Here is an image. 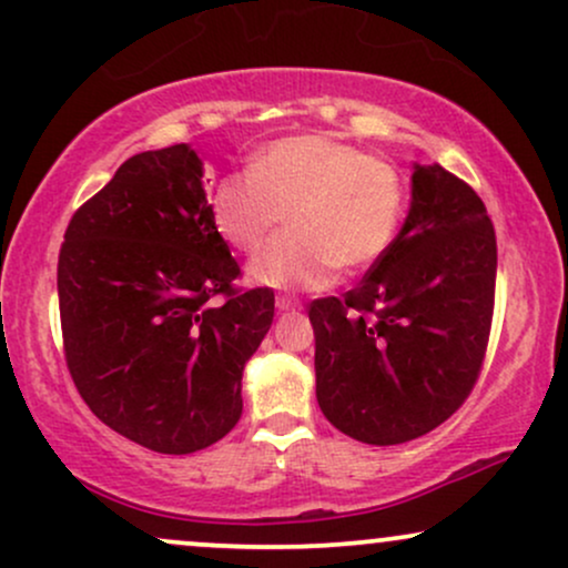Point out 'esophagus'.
Instances as JSON below:
<instances>
[{
  "mask_svg": "<svg viewBox=\"0 0 568 568\" xmlns=\"http://www.w3.org/2000/svg\"><path fill=\"white\" fill-rule=\"evenodd\" d=\"M275 306H277V312H293V310H298L302 304H298L296 298H291V296H277Z\"/></svg>",
  "mask_w": 568,
  "mask_h": 568,
  "instance_id": "34e87169",
  "label": "esophagus"
}]
</instances>
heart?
<instances>
[{"label":"heart","instance_id":"obj_1","mask_svg":"<svg viewBox=\"0 0 568 568\" xmlns=\"http://www.w3.org/2000/svg\"><path fill=\"white\" fill-rule=\"evenodd\" d=\"M405 209L407 182L394 163L325 134L272 142L211 201L219 235L245 254L288 219L293 232L248 264L264 288H325L338 266L365 270L386 254Z\"/></svg>","mask_w":568,"mask_h":568}]
</instances>
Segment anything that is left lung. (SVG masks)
I'll return each instance as SVG.
<instances>
[{
  "label": "left lung",
  "instance_id": "left-lung-1",
  "mask_svg": "<svg viewBox=\"0 0 568 568\" xmlns=\"http://www.w3.org/2000/svg\"><path fill=\"white\" fill-rule=\"evenodd\" d=\"M497 243L481 197L439 163H413L399 235L344 298H317V405L338 432L388 447L442 426L487 352Z\"/></svg>",
  "mask_w": 568,
  "mask_h": 568
}]
</instances>
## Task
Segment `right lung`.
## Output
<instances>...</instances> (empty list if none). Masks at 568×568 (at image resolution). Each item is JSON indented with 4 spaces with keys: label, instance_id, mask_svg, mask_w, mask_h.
I'll use <instances>...</instances> for the list:
<instances>
[{
    "label": "right lung",
    "instance_id": "add662e5",
    "mask_svg": "<svg viewBox=\"0 0 568 568\" xmlns=\"http://www.w3.org/2000/svg\"><path fill=\"white\" fill-rule=\"evenodd\" d=\"M237 275L190 145L132 155L73 214L58 258L65 359L105 426L161 455L235 428L245 362L275 317V293H237Z\"/></svg>",
    "mask_w": 568,
    "mask_h": 568
}]
</instances>
